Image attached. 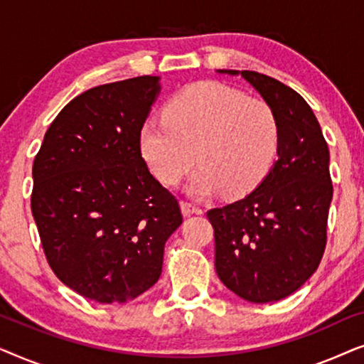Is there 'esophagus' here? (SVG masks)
I'll use <instances>...</instances> for the list:
<instances>
[{
	"label": "esophagus",
	"instance_id": "obj_1",
	"mask_svg": "<svg viewBox=\"0 0 364 364\" xmlns=\"http://www.w3.org/2000/svg\"><path fill=\"white\" fill-rule=\"evenodd\" d=\"M181 210L183 213V217H191L192 213H202L200 208L192 205L191 202H181Z\"/></svg>",
	"mask_w": 364,
	"mask_h": 364
}]
</instances>
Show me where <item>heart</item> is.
<instances>
[{
    "mask_svg": "<svg viewBox=\"0 0 364 364\" xmlns=\"http://www.w3.org/2000/svg\"><path fill=\"white\" fill-rule=\"evenodd\" d=\"M166 121L141 129L139 147L159 182L176 187L196 162L192 197L225 191L240 197L260 186L275 162L280 126L265 101L215 81L197 82L168 102Z\"/></svg>",
    "mask_w": 364,
    "mask_h": 364,
    "instance_id": "heart-1",
    "label": "heart"
}]
</instances>
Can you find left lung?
<instances>
[{"label":"left lung","instance_id":"left-lung-1","mask_svg":"<svg viewBox=\"0 0 364 364\" xmlns=\"http://www.w3.org/2000/svg\"><path fill=\"white\" fill-rule=\"evenodd\" d=\"M250 82L280 126L278 159L255 191L207 212L215 270L243 300L270 303L296 291L320 265L333 197L330 151L311 107L296 91L255 71L218 69Z\"/></svg>","mask_w":364,"mask_h":364}]
</instances>
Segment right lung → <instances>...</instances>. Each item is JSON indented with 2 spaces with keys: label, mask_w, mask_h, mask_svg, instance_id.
<instances>
[{
  "label": "right lung",
  "mask_w": 364,
  "mask_h": 364,
  "mask_svg": "<svg viewBox=\"0 0 364 364\" xmlns=\"http://www.w3.org/2000/svg\"><path fill=\"white\" fill-rule=\"evenodd\" d=\"M159 76L89 89L54 119L33 164L31 210L49 267L99 303H126L162 273L177 198L149 172L139 134Z\"/></svg>",
  "instance_id": "right-lung-1"
}]
</instances>
